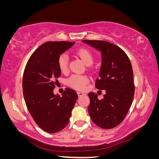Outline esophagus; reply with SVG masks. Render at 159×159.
Masks as SVG:
<instances>
[{"label": "esophagus", "mask_w": 159, "mask_h": 159, "mask_svg": "<svg viewBox=\"0 0 159 159\" xmlns=\"http://www.w3.org/2000/svg\"><path fill=\"white\" fill-rule=\"evenodd\" d=\"M77 93H78L79 97H81V96H83V95H85V93H81V92H79V91H78V92H77Z\"/></svg>", "instance_id": "esophagus-1"}]
</instances>
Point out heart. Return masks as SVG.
Returning a JSON list of instances; mask_svg holds the SVG:
<instances>
[{
    "label": "heart",
    "mask_w": 159,
    "mask_h": 159,
    "mask_svg": "<svg viewBox=\"0 0 159 159\" xmlns=\"http://www.w3.org/2000/svg\"><path fill=\"white\" fill-rule=\"evenodd\" d=\"M75 54L83 61L85 65L90 66L92 64L93 61V53L89 49L86 48H81L76 50ZM57 66L61 72L67 71L68 66V57L66 54H62L60 55L57 59ZM88 82L89 79L87 77L80 75H71L67 81V84L70 87L78 90H84Z\"/></svg>",
    "instance_id": "heart-1"
}]
</instances>
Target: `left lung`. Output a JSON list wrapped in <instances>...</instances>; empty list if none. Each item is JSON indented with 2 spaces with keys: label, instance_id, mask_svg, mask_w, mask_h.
Returning a JSON list of instances; mask_svg holds the SVG:
<instances>
[{
  "label": "left lung",
  "instance_id": "left-lung-1",
  "mask_svg": "<svg viewBox=\"0 0 159 159\" xmlns=\"http://www.w3.org/2000/svg\"><path fill=\"white\" fill-rule=\"evenodd\" d=\"M102 52V63L95 88L105 90L103 99L88 93V112L93 122L101 128L109 129L121 123L133 102L134 91L131 61L121 48L103 40H82Z\"/></svg>",
  "mask_w": 159,
  "mask_h": 159
}]
</instances>
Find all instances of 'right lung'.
<instances>
[{
	"label": "right lung",
	"mask_w": 159,
	"mask_h": 159,
	"mask_svg": "<svg viewBox=\"0 0 159 159\" xmlns=\"http://www.w3.org/2000/svg\"><path fill=\"white\" fill-rule=\"evenodd\" d=\"M74 44L44 43L31 55L24 71L22 89L26 107L38 125L49 133L60 131L68 125L78 98L70 88H66L61 98L53 92L61 75L58 57Z\"/></svg>",
	"instance_id": "1"
}]
</instances>
